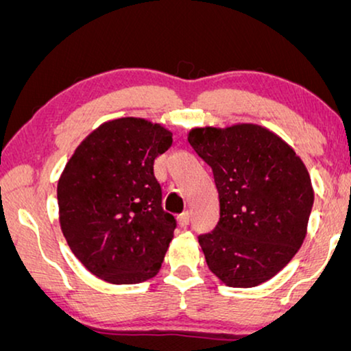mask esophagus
I'll return each mask as SVG.
<instances>
[{
    "instance_id": "34e87169",
    "label": "esophagus",
    "mask_w": 351,
    "mask_h": 351,
    "mask_svg": "<svg viewBox=\"0 0 351 351\" xmlns=\"http://www.w3.org/2000/svg\"><path fill=\"white\" fill-rule=\"evenodd\" d=\"M190 220H191V215H190L189 210H185V213H182V214L179 215V223H180V227H189Z\"/></svg>"
}]
</instances>
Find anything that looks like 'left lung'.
Returning <instances> with one entry per match:
<instances>
[{
  "label": "left lung",
  "mask_w": 351,
  "mask_h": 351,
  "mask_svg": "<svg viewBox=\"0 0 351 351\" xmlns=\"http://www.w3.org/2000/svg\"><path fill=\"white\" fill-rule=\"evenodd\" d=\"M189 142L213 169L220 219L199 234L209 270L232 287H254L299 251L313 208L308 171L276 134L257 124L196 128Z\"/></svg>",
  "instance_id": "obj_1"
}]
</instances>
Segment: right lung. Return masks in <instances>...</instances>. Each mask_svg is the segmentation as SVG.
<instances>
[{
    "label": "right lung",
    "instance_id": "right-lung-1",
    "mask_svg": "<svg viewBox=\"0 0 351 351\" xmlns=\"http://www.w3.org/2000/svg\"><path fill=\"white\" fill-rule=\"evenodd\" d=\"M172 132L142 118H119L90 132L57 185L62 233L100 280L137 285L160 271L174 238L153 165Z\"/></svg>",
    "mask_w": 351,
    "mask_h": 351
}]
</instances>
